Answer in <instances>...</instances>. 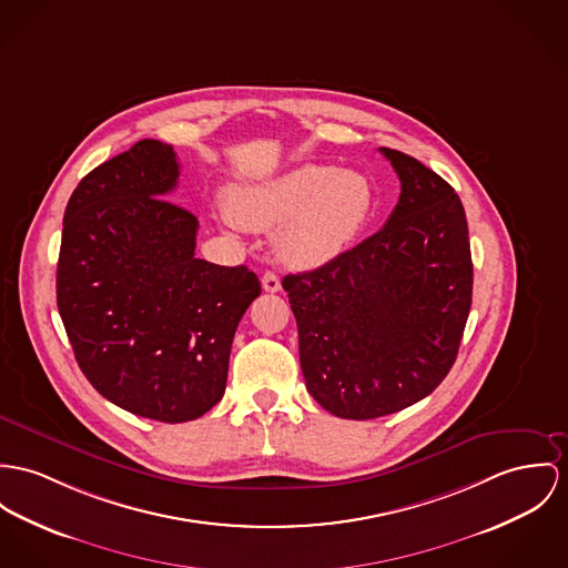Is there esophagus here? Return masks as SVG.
Masks as SVG:
<instances>
[{
    "label": "esophagus",
    "mask_w": 568,
    "mask_h": 568,
    "mask_svg": "<svg viewBox=\"0 0 568 568\" xmlns=\"http://www.w3.org/2000/svg\"><path fill=\"white\" fill-rule=\"evenodd\" d=\"M262 285L263 290L270 292V294H274V292L281 290V281H278V276H276L274 272H265V274H263Z\"/></svg>",
    "instance_id": "1"
}]
</instances>
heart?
<instances>
[{"label": "heart", "instance_id": "heart-1", "mask_svg": "<svg viewBox=\"0 0 568 568\" xmlns=\"http://www.w3.org/2000/svg\"><path fill=\"white\" fill-rule=\"evenodd\" d=\"M367 176L328 164L233 185L226 212L248 231H276V255L294 267H317L342 255L372 212Z\"/></svg>", "mask_w": 568, "mask_h": 568}]
</instances>
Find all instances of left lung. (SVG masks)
I'll use <instances>...</instances> for the list:
<instances>
[{
    "label": "left lung",
    "instance_id": "8db88e82",
    "mask_svg": "<svg viewBox=\"0 0 568 568\" xmlns=\"http://www.w3.org/2000/svg\"><path fill=\"white\" fill-rule=\"evenodd\" d=\"M399 176L387 224L283 290L298 324L306 392L342 419H376L437 389L471 308L463 203L415 158L381 149Z\"/></svg>",
    "mask_w": 568,
    "mask_h": 568
}]
</instances>
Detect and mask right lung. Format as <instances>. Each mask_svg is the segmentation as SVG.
Here are the masks:
<instances>
[{"instance_id":"obj_1","label":"right lung","mask_w":568,"mask_h":568,"mask_svg":"<svg viewBox=\"0 0 568 568\" xmlns=\"http://www.w3.org/2000/svg\"><path fill=\"white\" fill-rule=\"evenodd\" d=\"M171 144L140 140L69 199L55 296L88 383L138 417L181 424L226 387L235 328L262 294L246 265L196 260L199 220L169 201Z\"/></svg>"}]
</instances>
